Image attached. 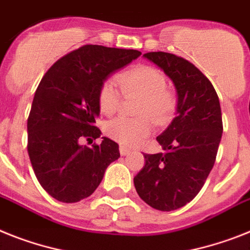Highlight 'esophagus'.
I'll return each instance as SVG.
<instances>
[{
    "label": "esophagus",
    "instance_id": "34e87169",
    "mask_svg": "<svg viewBox=\"0 0 250 250\" xmlns=\"http://www.w3.org/2000/svg\"><path fill=\"white\" fill-rule=\"evenodd\" d=\"M119 152H121L122 156H125V155H128L129 152H131V150L127 147H125V146H121V147H119Z\"/></svg>",
    "mask_w": 250,
    "mask_h": 250
}]
</instances>
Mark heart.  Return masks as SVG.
<instances>
[{"label": "heart", "instance_id": "1", "mask_svg": "<svg viewBox=\"0 0 250 250\" xmlns=\"http://www.w3.org/2000/svg\"><path fill=\"white\" fill-rule=\"evenodd\" d=\"M125 95L141 98L137 106V119L115 118L105 125V133L125 146H136L147 137L152 129L151 116L157 125L171 119L177 109V98L167 87V79L160 70L151 66H137L121 73L117 79ZM99 108L104 114H114L119 108L121 93L112 80L103 83L98 93Z\"/></svg>", "mask_w": 250, "mask_h": 250}]
</instances>
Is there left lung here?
I'll return each mask as SVG.
<instances>
[{
    "label": "left lung",
    "mask_w": 250,
    "mask_h": 250,
    "mask_svg": "<svg viewBox=\"0 0 250 250\" xmlns=\"http://www.w3.org/2000/svg\"><path fill=\"white\" fill-rule=\"evenodd\" d=\"M173 81L177 117L156 141L164 152L145 154L133 178L141 200L159 211H173L194 198L212 170L222 136L219 96L202 72L175 54H144Z\"/></svg>",
    "instance_id": "1"
}]
</instances>
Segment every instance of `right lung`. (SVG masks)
I'll use <instances>...</instances> for the list:
<instances>
[{
  "mask_svg": "<svg viewBox=\"0 0 250 250\" xmlns=\"http://www.w3.org/2000/svg\"><path fill=\"white\" fill-rule=\"evenodd\" d=\"M140 56L135 49L87 44L60 58L42 79L28 118V152L38 182L60 202L91 196L121 156L108 137L93 147L80 142L102 135L95 125L102 83Z\"/></svg>",
  "mask_w": 250,
  "mask_h": 250,
  "instance_id": "right-lung-1",
  "label": "right lung"
}]
</instances>
